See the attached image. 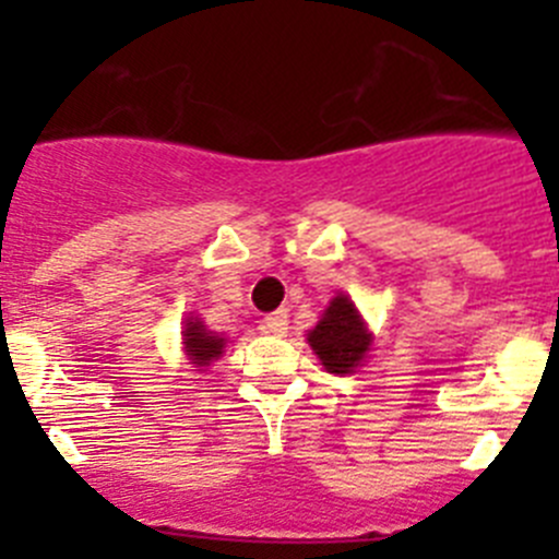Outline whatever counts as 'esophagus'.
I'll return each instance as SVG.
<instances>
[{
	"instance_id": "34e87169",
	"label": "esophagus",
	"mask_w": 559,
	"mask_h": 559,
	"mask_svg": "<svg viewBox=\"0 0 559 559\" xmlns=\"http://www.w3.org/2000/svg\"><path fill=\"white\" fill-rule=\"evenodd\" d=\"M286 330H289V313L286 311H273L267 313L262 319V332H267V335H286Z\"/></svg>"
}]
</instances>
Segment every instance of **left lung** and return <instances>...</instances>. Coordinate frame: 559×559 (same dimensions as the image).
<instances>
[{
    "instance_id": "1",
    "label": "left lung",
    "mask_w": 559,
    "mask_h": 559,
    "mask_svg": "<svg viewBox=\"0 0 559 559\" xmlns=\"http://www.w3.org/2000/svg\"><path fill=\"white\" fill-rule=\"evenodd\" d=\"M308 343L326 373L346 376L354 373L368 357L373 335L368 332L354 302L346 295H337L321 313L319 324L308 332Z\"/></svg>"
}]
</instances>
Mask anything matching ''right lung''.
Listing matches in <instances>:
<instances>
[{
  "label": "right lung",
  "instance_id": "1",
  "mask_svg": "<svg viewBox=\"0 0 559 559\" xmlns=\"http://www.w3.org/2000/svg\"><path fill=\"white\" fill-rule=\"evenodd\" d=\"M224 346H227V337L211 332L200 319H194V316H189V319H186L183 348H186V354H189V359L194 368H207L213 359L222 357Z\"/></svg>",
  "mask_w": 559,
  "mask_h": 559
}]
</instances>
